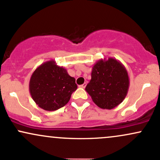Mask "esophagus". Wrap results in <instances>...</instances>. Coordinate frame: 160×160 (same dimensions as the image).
<instances>
[{
  "label": "esophagus",
  "mask_w": 160,
  "mask_h": 160,
  "mask_svg": "<svg viewBox=\"0 0 160 160\" xmlns=\"http://www.w3.org/2000/svg\"><path fill=\"white\" fill-rule=\"evenodd\" d=\"M86 86H87V83H84L83 84H82V85H80V87H81V88H85Z\"/></svg>",
  "instance_id": "obj_1"
}]
</instances>
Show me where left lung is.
Returning <instances> with one entry per match:
<instances>
[{
  "label": "left lung",
  "mask_w": 160,
  "mask_h": 160,
  "mask_svg": "<svg viewBox=\"0 0 160 160\" xmlns=\"http://www.w3.org/2000/svg\"><path fill=\"white\" fill-rule=\"evenodd\" d=\"M129 84L125 67L115 58H108L94 64L91 80L85 89L96 106L102 109H112L126 97Z\"/></svg>",
  "instance_id": "left-lung-1"
}]
</instances>
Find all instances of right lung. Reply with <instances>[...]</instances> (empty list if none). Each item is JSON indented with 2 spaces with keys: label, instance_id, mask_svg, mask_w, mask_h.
I'll return each mask as SVG.
<instances>
[{
  "label": "right lung",
  "instance_id": "right-lung-1",
  "mask_svg": "<svg viewBox=\"0 0 160 160\" xmlns=\"http://www.w3.org/2000/svg\"><path fill=\"white\" fill-rule=\"evenodd\" d=\"M29 92L36 105L46 111H55L69 102L77 89L75 78L54 60L43 63L35 70L29 80Z\"/></svg>",
  "mask_w": 160,
  "mask_h": 160
}]
</instances>
